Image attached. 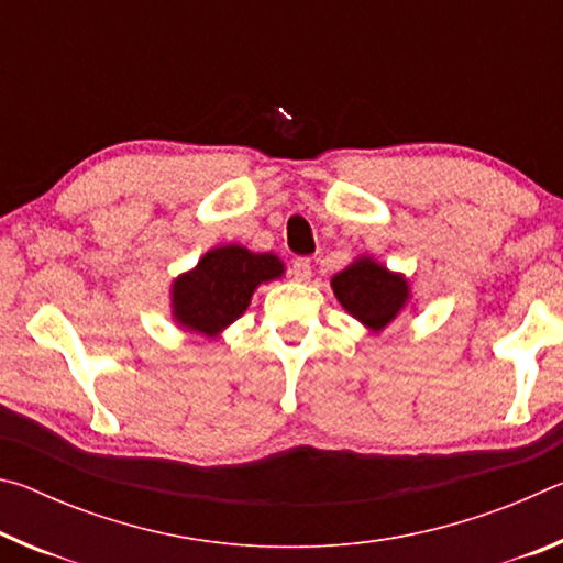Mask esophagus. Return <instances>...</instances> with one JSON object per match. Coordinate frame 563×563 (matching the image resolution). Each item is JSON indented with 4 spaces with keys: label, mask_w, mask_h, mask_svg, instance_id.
<instances>
[{
    "label": "esophagus",
    "mask_w": 563,
    "mask_h": 563,
    "mask_svg": "<svg viewBox=\"0 0 563 563\" xmlns=\"http://www.w3.org/2000/svg\"><path fill=\"white\" fill-rule=\"evenodd\" d=\"M290 273H292V278L300 280V283L310 280V275H312V263H310V258H295Z\"/></svg>",
    "instance_id": "34e87169"
}]
</instances>
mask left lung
<instances>
[{
  "mask_svg": "<svg viewBox=\"0 0 563 563\" xmlns=\"http://www.w3.org/2000/svg\"><path fill=\"white\" fill-rule=\"evenodd\" d=\"M330 285L342 308L373 332L385 330L409 305L405 275L387 271L383 263L367 255L352 261Z\"/></svg>",
  "mask_w": 563,
  "mask_h": 563,
  "instance_id": "1",
  "label": "left lung"
}]
</instances>
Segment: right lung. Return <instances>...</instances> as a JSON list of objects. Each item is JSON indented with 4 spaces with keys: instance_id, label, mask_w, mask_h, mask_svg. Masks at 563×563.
Masks as SVG:
<instances>
[{
    "instance_id": "1",
    "label": "right lung",
    "mask_w": 563,
    "mask_h": 563,
    "mask_svg": "<svg viewBox=\"0 0 563 563\" xmlns=\"http://www.w3.org/2000/svg\"><path fill=\"white\" fill-rule=\"evenodd\" d=\"M283 273L285 265L273 253H253L238 243L211 247L170 285V316L188 332L218 338L247 310L255 288Z\"/></svg>"
}]
</instances>
